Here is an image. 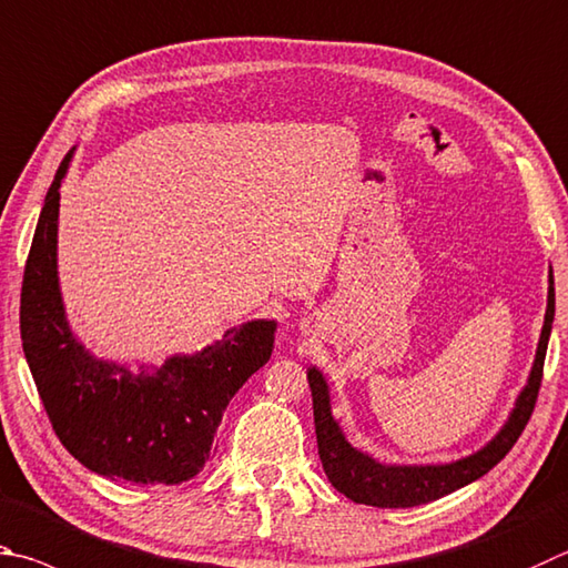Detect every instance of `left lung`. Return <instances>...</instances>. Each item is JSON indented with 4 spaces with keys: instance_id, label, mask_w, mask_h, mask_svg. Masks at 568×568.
Returning <instances> with one entry per match:
<instances>
[{
    "instance_id": "left-lung-1",
    "label": "left lung",
    "mask_w": 568,
    "mask_h": 568,
    "mask_svg": "<svg viewBox=\"0 0 568 568\" xmlns=\"http://www.w3.org/2000/svg\"><path fill=\"white\" fill-rule=\"evenodd\" d=\"M554 273L549 271V297H546L539 347H536L527 385H524L517 402H514L509 419L504 422V427L479 452L449 464H379L369 455H363V452L355 449L345 439L343 429H339L333 412H329V389L323 373L317 367L307 369V383H311L313 392L317 455L320 462H323L329 484L357 504L383 509H405L447 497V494L467 487V484L484 477L491 467H497L509 455V449L519 439L524 427H527L536 397H539L546 345H549L554 323Z\"/></svg>"
}]
</instances>
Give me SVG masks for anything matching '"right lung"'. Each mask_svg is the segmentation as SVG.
Returning <instances> with one entry per match:
<instances>
[{"label": "right lung", "mask_w": 568, "mask_h": 568, "mask_svg": "<svg viewBox=\"0 0 568 568\" xmlns=\"http://www.w3.org/2000/svg\"><path fill=\"white\" fill-rule=\"evenodd\" d=\"M71 149L49 185L22 281V347L61 445L87 469L133 484H181L211 457L221 417L273 353L275 320L225 329L193 355L161 367L109 363L71 333L59 291V189Z\"/></svg>", "instance_id": "obj_1"}]
</instances>
